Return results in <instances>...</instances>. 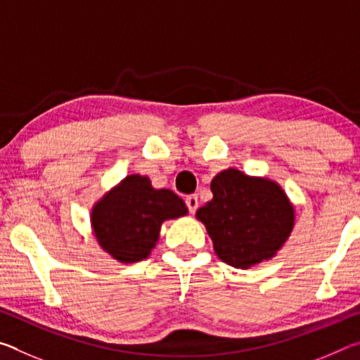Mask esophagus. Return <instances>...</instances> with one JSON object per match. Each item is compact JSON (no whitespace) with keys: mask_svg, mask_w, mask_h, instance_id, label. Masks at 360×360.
Masks as SVG:
<instances>
[{"mask_svg":"<svg viewBox=\"0 0 360 360\" xmlns=\"http://www.w3.org/2000/svg\"><path fill=\"white\" fill-rule=\"evenodd\" d=\"M186 205H187V210L191 214H195V211L198 208V197L197 195H188L186 197Z\"/></svg>","mask_w":360,"mask_h":360,"instance_id":"obj_1","label":"esophagus"}]
</instances>
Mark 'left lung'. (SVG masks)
<instances>
[{"label": "left lung", "instance_id": "8db88e82", "mask_svg": "<svg viewBox=\"0 0 360 360\" xmlns=\"http://www.w3.org/2000/svg\"><path fill=\"white\" fill-rule=\"evenodd\" d=\"M212 197L197 211L217 257L235 268L271 259L294 227V206L276 182L229 168L211 182Z\"/></svg>", "mask_w": 360, "mask_h": 360}]
</instances>
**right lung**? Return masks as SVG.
Here are the masks:
<instances>
[{
    "instance_id": "right-lung-1",
    "label": "right lung",
    "mask_w": 360,
    "mask_h": 360,
    "mask_svg": "<svg viewBox=\"0 0 360 360\" xmlns=\"http://www.w3.org/2000/svg\"><path fill=\"white\" fill-rule=\"evenodd\" d=\"M187 214V206L168 188L157 191L146 176L131 174L106 193L92 210L100 246L124 264L148 257L162 222Z\"/></svg>"
}]
</instances>
